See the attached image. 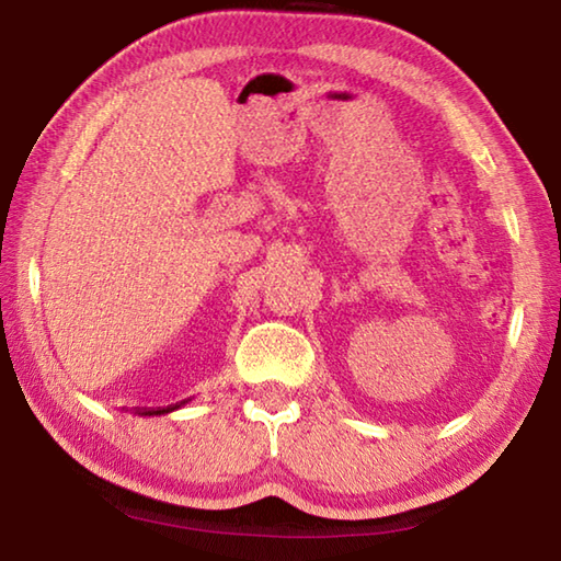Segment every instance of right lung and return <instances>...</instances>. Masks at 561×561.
Masks as SVG:
<instances>
[{
    "label": "right lung",
    "instance_id": "right-lung-1",
    "mask_svg": "<svg viewBox=\"0 0 561 561\" xmlns=\"http://www.w3.org/2000/svg\"><path fill=\"white\" fill-rule=\"evenodd\" d=\"M187 401H180V403H175V405H168V408H160V411H144L140 415H165V413H173V411H178V408H183Z\"/></svg>",
    "mask_w": 561,
    "mask_h": 561
}]
</instances>
